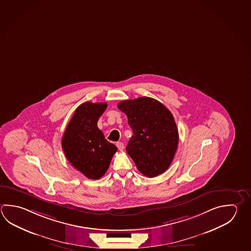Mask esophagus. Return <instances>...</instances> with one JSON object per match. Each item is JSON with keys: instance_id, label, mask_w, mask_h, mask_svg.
I'll return each instance as SVG.
<instances>
[{"instance_id": "esophagus-1", "label": "esophagus", "mask_w": 251, "mask_h": 251, "mask_svg": "<svg viewBox=\"0 0 251 251\" xmlns=\"http://www.w3.org/2000/svg\"><path fill=\"white\" fill-rule=\"evenodd\" d=\"M116 147H118V149L120 151H123V149H124V145H123V142L116 143Z\"/></svg>"}]
</instances>
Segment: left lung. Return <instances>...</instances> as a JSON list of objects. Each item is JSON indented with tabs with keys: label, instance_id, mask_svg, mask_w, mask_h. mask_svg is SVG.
I'll use <instances>...</instances> for the list:
<instances>
[{
	"label": "left lung",
	"instance_id": "obj_1",
	"mask_svg": "<svg viewBox=\"0 0 251 251\" xmlns=\"http://www.w3.org/2000/svg\"><path fill=\"white\" fill-rule=\"evenodd\" d=\"M117 106L127 115L132 128L126 150L137 170L147 177L165 172L178 145V130L171 111L148 97L123 100Z\"/></svg>",
	"mask_w": 251,
	"mask_h": 251
}]
</instances>
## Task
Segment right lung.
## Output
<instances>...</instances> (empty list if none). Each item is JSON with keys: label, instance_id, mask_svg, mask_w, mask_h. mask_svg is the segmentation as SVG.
Segmentation results:
<instances>
[{"label": "right lung", "instance_id": "right-lung-1", "mask_svg": "<svg viewBox=\"0 0 251 251\" xmlns=\"http://www.w3.org/2000/svg\"><path fill=\"white\" fill-rule=\"evenodd\" d=\"M106 107V103L86 102L79 105L62 137L67 160L90 179L104 175L117 151L98 127V121Z\"/></svg>", "mask_w": 251, "mask_h": 251}]
</instances>
